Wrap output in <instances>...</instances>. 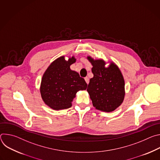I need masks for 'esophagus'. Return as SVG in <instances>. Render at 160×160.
I'll return each mask as SVG.
<instances>
[{
	"instance_id": "1",
	"label": "esophagus",
	"mask_w": 160,
	"mask_h": 160,
	"mask_svg": "<svg viewBox=\"0 0 160 160\" xmlns=\"http://www.w3.org/2000/svg\"><path fill=\"white\" fill-rule=\"evenodd\" d=\"M85 80L86 83H87V84H88V83H89V79H88V77H85Z\"/></svg>"
}]
</instances>
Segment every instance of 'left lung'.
Here are the masks:
<instances>
[{
	"instance_id": "left-lung-1",
	"label": "left lung",
	"mask_w": 160,
	"mask_h": 160,
	"mask_svg": "<svg viewBox=\"0 0 160 160\" xmlns=\"http://www.w3.org/2000/svg\"><path fill=\"white\" fill-rule=\"evenodd\" d=\"M92 64L93 78L90 79L87 92L96 109L104 111H115L123 102L125 98V81L118 66L111 62L106 67L102 59H94L87 56Z\"/></svg>"
}]
</instances>
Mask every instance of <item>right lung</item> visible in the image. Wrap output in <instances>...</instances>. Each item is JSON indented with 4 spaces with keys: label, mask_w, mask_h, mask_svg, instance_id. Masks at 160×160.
Instances as JSON below:
<instances>
[{
    "label": "right lung",
    "mask_w": 160,
    "mask_h": 160,
    "mask_svg": "<svg viewBox=\"0 0 160 160\" xmlns=\"http://www.w3.org/2000/svg\"><path fill=\"white\" fill-rule=\"evenodd\" d=\"M76 62L74 56L68 60L61 56L54 60L43 75L40 91L42 100L51 108H69L79 90H86L87 84L79 74L70 69Z\"/></svg>",
    "instance_id": "add662e5"
}]
</instances>
